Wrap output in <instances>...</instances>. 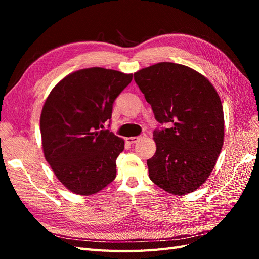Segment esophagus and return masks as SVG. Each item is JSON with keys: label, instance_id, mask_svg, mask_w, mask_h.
I'll return each mask as SVG.
<instances>
[{"label": "esophagus", "instance_id": "34e87169", "mask_svg": "<svg viewBox=\"0 0 259 259\" xmlns=\"http://www.w3.org/2000/svg\"><path fill=\"white\" fill-rule=\"evenodd\" d=\"M145 137H147V135L145 134V133H143V134H140L139 136L126 138V142H127L128 144H135V143H137V140H139L140 138H145Z\"/></svg>", "mask_w": 259, "mask_h": 259}]
</instances>
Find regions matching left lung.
Instances as JSON below:
<instances>
[{
  "instance_id": "8db88e82",
  "label": "left lung",
  "mask_w": 259,
  "mask_h": 259,
  "mask_svg": "<svg viewBox=\"0 0 259 259\" xmlns=\"http://www.w3.org/2000/svg\"><path fill=\"white\" fill-rule=\"evenodd\" d=\"M160 123L149 177L171 194H187L205 182L224 143V111L214 86L195 70L160 62L134 73ZM167 122L169 128H160Z\"/></svg>"
}]
</instances>
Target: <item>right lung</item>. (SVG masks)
Wrapping results in <instances>:
<instances>
[{
    "mask_svg": "<svg viewBox=\"0 0 259 259\" xmlns=\"http://www.w3.org/2000/svg\"><path fill=\"white\" fill-rule=\"evenodd\" d=\"M132 79L115 70L82 69L62 79L46 99L40 120L44 155L70 191L91 195L115 178L124 140L105 125Z\"/></svg>",
    "mask_w": 259,
    "mask_h": 259,
    "instance_id": "add662e5",
    "label": "right lung"
}]
</instances>
